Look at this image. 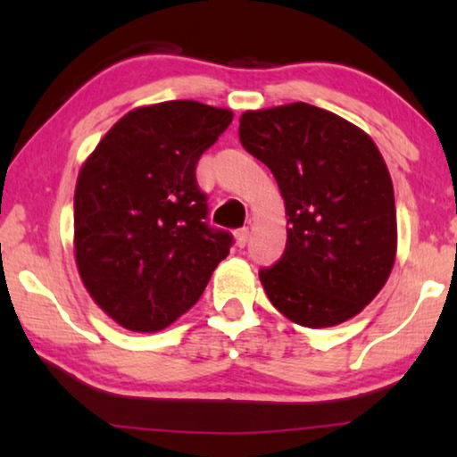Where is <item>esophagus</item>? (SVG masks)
Returning <instances> with one entry per match:
<instances>
[{
  "instance_id": "obj_1",
  "label": "esophagus",
  "mask_w": 457,
  "mask_h": 457,
  "mask_svg": "<svg viewBox=\"0 0 457 457\" xmlns=\"http://www.w3.org/2000/svg\"><path fill=\"white\" fill-rule=\"evenodd\" d=\"M248 237H250V229L248 228H242L236 231V245L237 248H244L245 244H248Z\"/></svg>"
}]
</instances>
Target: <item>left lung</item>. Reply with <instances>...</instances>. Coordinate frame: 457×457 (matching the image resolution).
I'll return each instance as SVG.
<instances>
[{"label":"left lung","instance_id":"1","mask_svg":"<svg viewBox=\"0 0 457 457\" xmlns=\"http://www.w3.org/2000/svg\"><path fill=\"white\" fill-rule=\"evenodd\" d=\"M240 140L277 179L288 217L285 254L258 274L266 296L303 328L356 317L396 258L393 180L372 137L296 101L244 112Z\"/></svg>","mask_w":457,"mask_h":457}]
</instances>
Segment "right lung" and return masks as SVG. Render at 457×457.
I'll return each instance as SVG.
<instances>
[{"mask_svg": "<svg viewBox=\"0 0 457 457\" xmlns=\"http://www.w3.org/2000/svg\"><path fill=\"white\" fill-rule=\"evenodd\" d=\"M234 120L199 101L142 105L115 121L79 170L75 262L121 328L152 333L185 315L234 242L207 226L195 166Z\"/></svg>", "mask_w": 457, "mask_h": 457, "instance_id": "1", "label": "right lung"}]
</instances>
